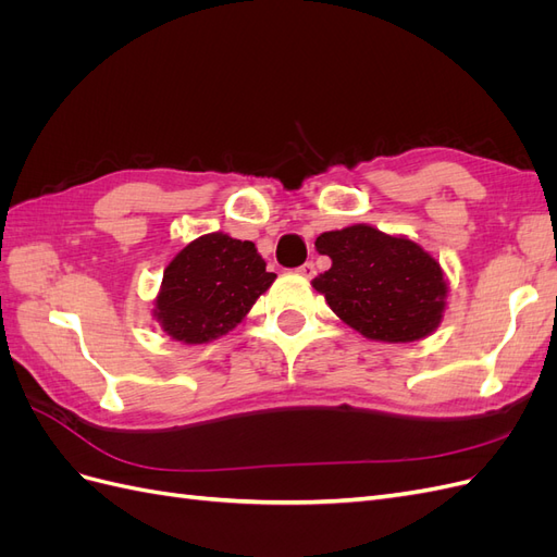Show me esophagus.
Instances as JSON below:
<instances>
[{
  "label": "esophagus",
  "mask_w": 557,
  "mask_h": 557,
  "mask_svg": "<svg viewBox=\"0 0 557 557\" xmlns=\"http://www.w3.org/2000/svg\"><path fill=\"white\" fill-rule=\"evenodd\" d=\"M297 272H299L301 276H305V278H311V276L315 274V264H313V262H305V264H301V267L297 269Z\"/></svg>",
  "instance_id": "34e87169"
}]
</instances>
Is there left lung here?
Instances as JSON below:
<instances>
[{
  "label": "left lung",
  "mask_w": 557,
  "mask_h": 557,
  "mask_svg": "<svg viewBox=\"0 0 557 557\" xmlns=\"http://www.w3.org/2000/svg\"><path fill=\"white\" fill-rule=\"evenodd\" d=\"M315 248L332 267L311 281L313 288L367 339L407 344L440 327L448 295L444 272L416 242L350 225L323 232Z\"/></svg>",
  "instance_id": "1"
}]
</instances>
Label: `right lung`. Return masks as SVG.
Segmentation results:
<instances>
[{
    "label": "right lung",
    "instance_id": "right-lung-1",
    "mask_svg": "<svg viewBox=\"0 0 557 557\" xmlns=\"http://www.w3.org/2000/svg\"><path fill=\"white\" fill-rule=\"evenodd\" d=\"M274 278L252 242L205 234L164 269L156 318L172 339L207 344L237 327Z\"/></svg>",
    "mask_w": 557,
    "mask_h": 557
}]
</instances>
